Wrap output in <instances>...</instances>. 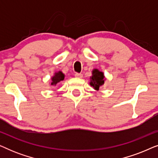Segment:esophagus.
<instances>
[{
    "instance_id": "obj_1",
    "label": "esophagus",
    "mask_w": 158,
    "mask_h": 158,
    "mask_svg": "<svg viewBox=\"0 0 158 158\" xmlns=\"http://www.w3.org/2000/svg\"><path fill=\"white\" fill-rule=\"evenodd\" d=\"M75 76L77 77V78H82L83 77V74H81V73H75Z\"/></svg>"
}]
</instances>
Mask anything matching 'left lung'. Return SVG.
Returning <instances> with one entry per match:
<instances>
[{
	"label": "left lung",
	"instance_id": "1",
	"mask_svg": "<svg viewBox=\"0 0 158 158\" xmlns=\"http://www.w3.org/2000/svg\"><path fill=\"white\" fill-rule=\"evenodd\" d=\"M106 78L104 73L100 71L98 69L94 68L92 70V75L90 77V85L94 88V90H98L99 88H101L104 85Z\"/></svg>",
	"mask_w": 158,
	"mask_h": 158
}]
</instances>
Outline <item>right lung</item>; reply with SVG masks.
Masks as SVG:
<instances>
[{
    "label": "right lung",
    "mask_w": 158,
    "mask_h": 158,
    "mask_svg": "<svg viewBox=\"0 0 158 158\" xmlns=\"http://www.w3.org/2000/svg\"><path fill=\"white\" fill-rule=\"evenodd\" d=\"M64 77H65V75H64V74L62 71L60 70L58 72H55L54 73L53 76L51 77V85L56 86L60 82L64 81Z\"/></svg>",
    "instance_id": "right-lung-1"
}]
</instances>
